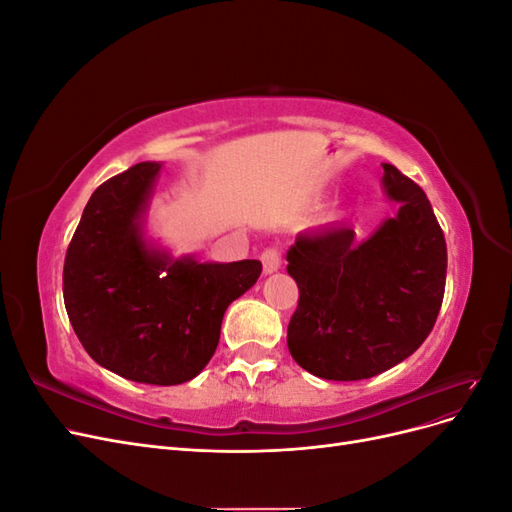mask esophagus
<instances>
[{
    "label": "esophagus",
    "mask_w": 512,
    "mask_h": 512,
    "mask_svg": "<svg viewBox=\"0 0 512 512\" xmlns=\"http://www.w3.org/2000/svg\"><path fill=\"white\" fill-rule=\"evenodd\" d=\"M260 260H262V271H265V275H271L282 267V254L280 250H275V247H269V250L262 252Z\"/></svg>",
    "instance_id": "1"
}]
</instances>
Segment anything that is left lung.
Here are the masks:
<instances>
[{"label":"left lung","mask_w":512,"mask_h":512,"mask_svg":"<svg viewBox=\"0 0 512 512\" xmlns=\"http://www.w3.org/2000/svg\"><path fill=\"white\" fill-rule=\"evenodd\" d=\"M384 196L397 203L365 241L348 224L301 232L286 252L299 286L288 350L324 380H365L425 342L446 284V241L425 192L382 164Z\"/></svg>","instance_id":"left-lung-1"}]
</instances>
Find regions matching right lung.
I'll use <instances>...</instances> for the list:
<instances>
[{"label": "right lung", "mask_w": 512, "mask_h": 512, "mask_svg": "<svg viewBox=\"0 0 512 512\" xmlns=\"http://www.w3.org/2000/svg\"><path fill=\"white\" fill-rule=\"evenodd\" d=\"M162 164L141 162L91 194L68 245L64 303L87 354L113 374L173 386L196 378L220 342L228 305L260 260L200 262L147 235Z\"/></svg>", "instance_id": "add662e5"}]
</instances>
